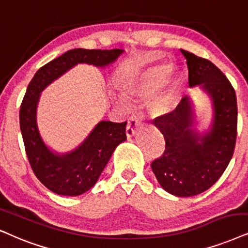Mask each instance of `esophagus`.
Here are the masks:
<instances>
[{
    "label": "esophagus",
    "mask_w": 248,
    "mask_h": 248,
    "mask_svg": "<svg viewBox=\"0 0 248 248\" xmlns=\"http://www.w3.org/2000/svg\"><path fill=\"white\" fill-rule=\"evenodd\" d=\"M140 121V117H137V115H133V117L130 118L129 122H128L127 129H126L127 137H131V136H134V134L136 133L137 126H139Z\"/></svg>",
    "instance_id": "34e87169"
}]
</instances>
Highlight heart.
Here are the masks:
<instances>
[{
	"label": "heart",
	"instance_id": "1",
	"mask_svg": "<svg viewBox=\"0 0 248 248\" xmlns=\"http://www.w3.org/2000/svg\"><path fill=\"white\" fill-rule=\"evenodd\" d=\"M168 81L164 89L151 101L150 108L156 114H169L180 102L183 75L180 71L171 70L167 62H160L149 67L127 86V90L140 98H150Z\"/></svg>",
	"mask_w": 248,
	"mask_h": 248
}]
</instances>
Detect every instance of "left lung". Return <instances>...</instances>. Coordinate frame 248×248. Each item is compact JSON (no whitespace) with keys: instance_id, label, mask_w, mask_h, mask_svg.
I'll use <instances>...</instances> for the list:
<instances>
[{"instance_id":"8db88e82","label":"left lung","mask_w":248,"mask_h":248,"mask_svg":"<svg viewBox=\"0 0 248 248\" xmlns=\"http://www.w3.org/2000/svg\"><path fill=\"white\" fill-rule=\"evenodd\" d=\"M189 70V86L200 88L212 99L213 122L208 131L194 130L190 97L176 108L153 120L165 137V151L152 161L156 180L167 192L192 197L208 190L232 158L237 137V98L227 77L208 59L181 49Z\"/></svg>"}]
</instances>
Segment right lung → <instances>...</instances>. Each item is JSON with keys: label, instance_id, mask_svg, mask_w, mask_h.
Masks as SVG:
<instances>
[{"label": "right lung", "instance_id": "right-lung-1", "mask_svg": "<svg viewBox=\"0 0 248 248\" xmlns=\"http://www.w3.org/2000/svg\"><path fill=\"white\" fill-rule=\"evenodd\" d=\"M124 50H68L49 62L34 74L20 106L19 120L25 150L35 176L46 187L62 196H79L95 186L112 153L127 140V122L101 121L73 151L58 155L43 142L36 124L40 93L52 81L77 64L105 67L118 59Z\"/></svg>", "mask_w": 248, "mask_h": 248}]
</instances>
